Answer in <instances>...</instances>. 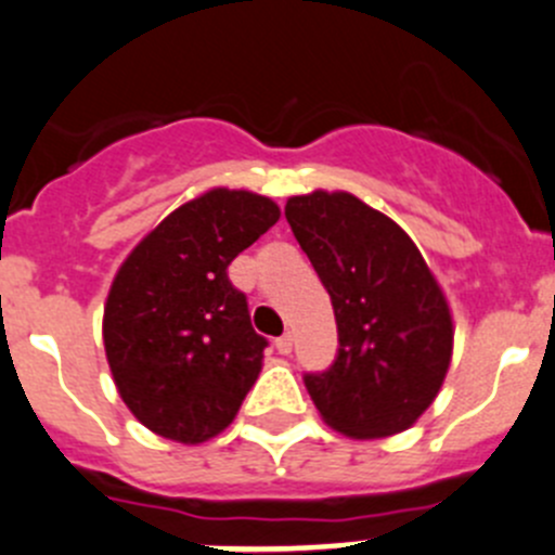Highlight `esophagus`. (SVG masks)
I'll list each match as a JSON object with an SVG mask.
<instances>
[{
  "mask_svg": "<svg viewBox=\"0 0 555 555\" xmlns=\"http://www.w3.org/2000/svg\"><path fill=\"white\" fill-rule=\"evenodd\" d=\"M274 348H278L281 353H292V348H294L292 332H288V335H283V337H278V340H274Z\"/></svg>",
  "mask_w": 555,
  "mask_h": 555,
  "instance_id": "34e87169",
  "label": "esophagus"
}]
</instances>
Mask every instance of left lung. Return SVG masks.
Returning <instances> with one entry per match:
<instances>
[{"instance_id": "8db88e82", "label": "left lung", "mask_w": 555, "mask_h": 555, "mask_svg": "<svg viewBox=\"0 0 555 555\" xmlns=\"http://www.w3.org/2000/svg\"><path fill=\"white\" fill-rule=\"evenodd\" d=\"M286 220L337 321L335 362L305 373L315 409L351 439L405 430L450 371L455 332L444 292L411 236L357 195H294Z\"/></svg>"}]
</instances>
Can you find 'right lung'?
I'll list each match as a JSON object with an SVG mask.
<instances>
[{
	"instance_id": "obj_1",
	"label": "right lung",
	"mask_w": 555,
	"mask_h": 555,
	"mask_svg": "<svg viewBox=\"0 0 555 555\" xmlns=\"http://www.w3.org/2000/svg\"><path fill=\"white\" fill-rule=\"evenodd\" d=\"M281 220L267 195L215 188L173 209L111 283L103 343L135 420L202 444L234 422L261 373L267 337L250 324L229 263Z\"/></svg>"
}]
</instances>
